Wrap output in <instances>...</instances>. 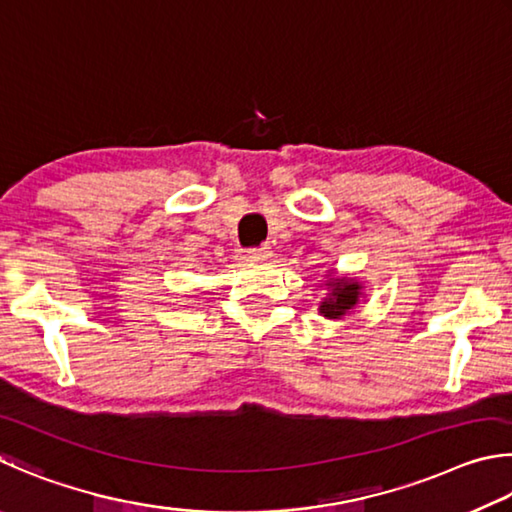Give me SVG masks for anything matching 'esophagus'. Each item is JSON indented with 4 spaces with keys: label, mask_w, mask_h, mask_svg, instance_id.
I'll list each match as a JSON object with an SVG mask.
<instances>
[{
    "label": "esophagus",
    "mask_w": 512,
    "mask_h": 512,
    "mask_svg": "<svg viewBox=\"0 0 512 512\" xmlns=\"http://www.w3.org/2000/svg\"><path fill=\"white\" fill-rule=\"evenodd\" d=\"M272 258V249L267 245L261 247H254L247 251V261H254V263H261V261H270Z\"/></svg>",
    "instance_id": "1"
}]
</instances>
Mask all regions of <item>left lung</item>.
<instances>
[{
	"mask_svg": "<svg viewBox=\"0 0 512 512\" xmlns=\"http://www.w3.org/2000/svg\"><path fill=\"white\" fill-rule=\"evenodd\" d=\"M326 285H328V297L321 301L319 312L328 319H342L357 306V301L362 297V285L355 279H348V276H342V279H330Z\"/></svg>",
	"mask_w": 512,
	"mask_h": 512,
	"instance_id": "8db88e82",
	"label": "left lung"
}]
</instances>
